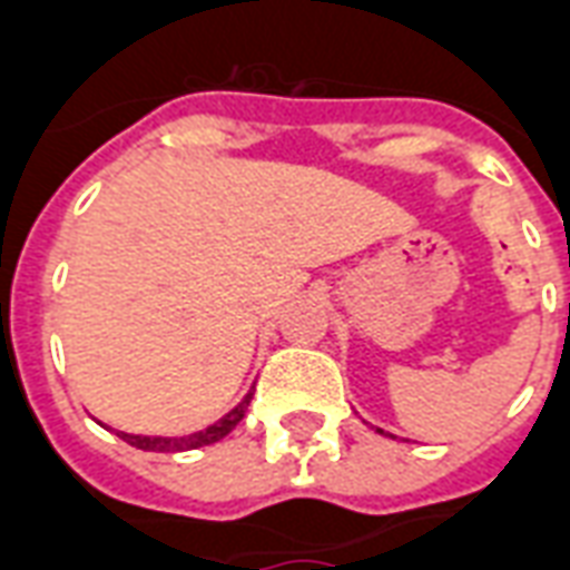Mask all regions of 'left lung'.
<instances>
[{
  "label": "left lung",
  "instance_id": "1",
  "mask_svg": "<svg viewBox=\"0 0 570 570\" xmlns=\"http://www.w3.org/2000/svg\"><path fill=\"white\" fill-rule=\"evenodd\" d=\"M379 432H384V430H379Z\"/></svg>",
  "mask_w": 570,
  "mask_h": 570
}]
</instances>
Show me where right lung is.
<instances>
[{
  "instance_id": "1",
  "label": "right lung",
  "mask_w": 570,
  "mask_h": 570,
  "mask_svg": "<svg viewBox=\"0 0 570 570\" xmlns=\"http://www.w3.org/2000/svg\"><path fill=\"white\" fill-rule=\"evenodd\" d=\"M252 393L246 400L239 402L237 409L230 414H225L219 423H213L207 430L191 432V435H183V439H149V435H128V432H117L122 442H128L131 448H140V451H158V453H177V451H195V448H207V444L222 442L225 435H228L239 421H243V414L249 409Z\"/></svg>"
}]
</instances>
